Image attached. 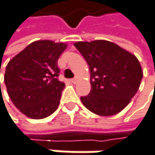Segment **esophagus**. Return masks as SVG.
<instances>
[{"mask_svg":"<svg viewBox=\"0 0 155 155\" xmlns=\"http://www.w3.org/2000/svg\"><path fill=\"white\" fill-rule=\"evenodd\" d=\"M70 81H71V83H73V84L77 83V81H78V78H72V79H71Z\"/></svg>","mask_w":155,"mask_h":155,"instance_id":"1","label":"esophagus"}]
</instances>
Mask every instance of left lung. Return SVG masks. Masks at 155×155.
<instances>
[{
    "mask_svg": "<svg viewBox=\"0 0 155 155\" xmlns=\"http://www.w3.org/2000/svg\"><path fill=\"white\" fill-rule=\"evenodd\" d=\"M89 65L91 92L84 106L98 116H114L138 92L143 71L138 58L116 43L98 39L74 43Z\"/></svg>",
    "mask_w": 155,
    "mask_h": 155,
    "instance_id": "left-lung-1",
    "label": "left lung"
}]
</instances>
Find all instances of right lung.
Listing matches in <instances>:
<instances>
[{
  "instance_id": "right-lung-1",
  "label": "right lung",
  "mask_w": 155,
  "mask_h": 155,
  "mask_svg": "<svg viewBox=\"0 0 155 155\" xmlns=\"http://www.w3.org/2000/svg\"><path fill=\"white\" fill-rule=\"evenodd\" d=\"M66 48L62 42L36 40L8 61L4 83L10 100L24 115L42 119L58 108L65 84L57 78V61Z\"/></svg>"
}]
</instances>
